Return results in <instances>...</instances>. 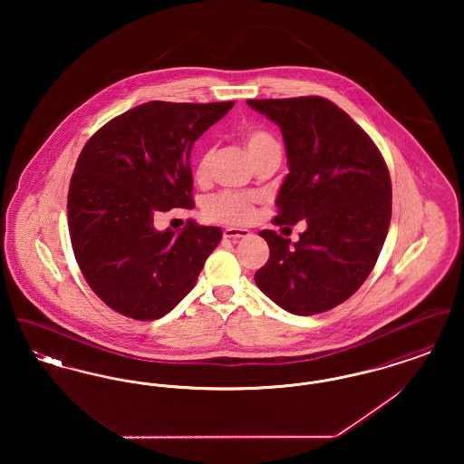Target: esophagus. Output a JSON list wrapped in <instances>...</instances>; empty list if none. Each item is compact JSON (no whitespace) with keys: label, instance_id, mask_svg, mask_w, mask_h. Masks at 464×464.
Here are the masks:
<instances>
[{"label":"esophagus","instance_id":"34e87169","mask_svg":"<svg viewBox=\"0 0 464 464\" xmlns=\"http://www.w3.org/2000/svg\"><path fill=\"white\" fill-rule=\"evenodd\" d=\"M246 237H250V231L243 229V227H226L224 229V238H227V240H238V238H246Z\"/></svg>","mask_w":464,"mask_h":464}]
</instances>
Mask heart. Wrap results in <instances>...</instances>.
Returning <instances> with one entry per match:
<instances>
[{
    "label": "heart",
    "instance_id": "b5f03b06",
    "mask_svg": "<svg viewBox=\"0 0 464 464\" xmlns=\"http://www.w3.org/2000/svg\"><path fill=\"white\" fill-rule=\"evenodd\" d=\"M243 146L257 165L265 158L280 155L282 148L278 139L263 127H246L242 133ZM212 160L210 150H201L195 160V177L205 180L208 177V167ZM263 201L259 195H240V193H219L205 201L203 214L207 219L224 224H248L257 218V205Z\"/></svg>",
    "mask_w": 464,
    "mask_h": 464
}]
</instances>
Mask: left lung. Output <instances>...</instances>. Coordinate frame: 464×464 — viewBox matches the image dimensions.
<instances>
[{
    "label": "left lung",
    "instance_id": "8db88e82",
    "mask_svg": "<svg viewBox=\"0 0 464 464\" xmlns=\"http://www.w3.org/2000/svg\"><path fill=\"white\" fill-rule=\"evenodd\" d=\"M280 127L288 174L275 226L306 221L299 242L259 235L269 259L256 285L288 313L309 316L352 297L371 275L392 221V180L371 137L324 97L246 101Z\"/></svg>",
    "mask_w": 464,
    "mask_h": 464
}]
</instances>
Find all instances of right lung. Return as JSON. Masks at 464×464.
Instances as JSON below:
<instances>
[{"label": "right lung", "mask_w": 464, "mask_h": 464, "mask_svg": "<svg viewBox=\"0 0 464 464\" xmlns=\"http://www.w3.org/2000/svg\"><path fill=\"white\" fill-rule=\"evenodd\" d=\"M235 102L151 101L93 133L67 195L69 235L90 288L111 309L156 320L191 292L219 245L216 226L158 231L156 212L193 208L191 150Z\"/></svg>", "instance_id": "obj_1"}]
</instances>
